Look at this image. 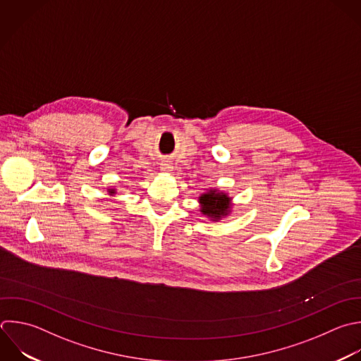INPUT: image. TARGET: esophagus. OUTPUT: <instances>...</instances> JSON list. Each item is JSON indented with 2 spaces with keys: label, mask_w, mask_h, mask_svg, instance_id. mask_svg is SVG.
<instances>
[{
  "label": "esophagus",
  "mask_w": 361,
  "mask_h": 361,
  "mask_svg": "<svg viewBox=\"0 0 361 361\" xmlns=\"http://www.w3.org/2000/svg\"><path fill=\"white\" fill-rule=\"evenodd\" d=\"M172 169H173L172 164H169V162H162V164H161V171H162V172H171Z\"/></svg>",
  "instance_id": "obj_1"
}]
</instances>
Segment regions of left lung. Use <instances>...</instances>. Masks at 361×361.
Segmentation results:
<instances>
[{"label": "left lung", "instance_id": "obj_1", "mask_svg": "<svg viewBox=\"0 0 361 361\" xmlns=\"http://www.w3.org/2000/svg\"><path fill=\"white\" fill-rule=\"evenodd\" d=\"M202 204V213L212 217L213 220H220V217L227 216L230 212V197L216 189H210L199 197Z\"/></svg>", "mask_w": 361, "mask_h": 361}]
</instances>
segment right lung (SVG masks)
Wrapping results in <instances>:
<instances>
[{
    "mask_svg": "<svg viewBox=\"0 0 361 361\" xmlns=\"http://www.w3.org/2000/svg\"><path fill=\"white\" fill-rule=\"evenodd\" d=\"M109 193H110V195H116V190H114V189H109Z\"/></svg>",
    "mask_w": 361,
    "mask_h": 361,
    "instance_id": "right-lung-1",
    "label": "right lung"
}]
</instances>
